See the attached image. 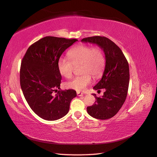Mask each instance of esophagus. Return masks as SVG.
Wrapping results in <instances>:
<instances>
[{
	"label": "esophagus",
	"mask_w": 157,
	"mask_h": 157,
	"mask_svg": "<svg viewBox=\"0 0 157 157\" xmlns=\"http://www.w3.org/2000/svg\"><path fill=\"white\" fill-rule=\"evenodd\" d=\"M77 94L78 96H83V93L80 92H77Z\"/></svg>",
	"instance_id": "esophagus-1"
}]
</instances>
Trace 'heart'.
Instances as JSON below:
<instances>
[{
    "label": "heart",
    "instance_id": "obj_1",
    "mask_svg": "<svg viewBox=\"0 0 157 157\" xmlns=\"http://www.w3.org/2000/svg\"><path fill=\"white\" fill-rule=\"evenodd\" d=\"M71 61L61 58L58 67L61 75L67 78L72 77L75 67L81 65L82 76L76 77L66 84L67 88L82 91L92 82V77L97 78L102 75L105 66V58L99 47L80 45L68 52Z\"/></svg>",
    "mask_w": 157,
    "mask_h": 157
}]
</instances>
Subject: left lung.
Segmentation results:
<instances>
[{
  "mask_svg": "<svg viewBox=\"0 0 157 157\" xmlns=\"http://www.w3.org/2000/svg\"><path fill=\"white\" fill-rule=\"evenodd\" d=\"M81 41L96 44L105 53V70L101 79L93 88L98 91L103 88L105 92L99 98L92 94L96 101L87 107V112L97 119H109L116 115L126 100L130 80L128 61L119 47L105 36H90Z\"/></svg>",
  "mask_w": 157,
  "mask_h": 157,
  "instance_id": "left-lung-1",
  "label": "left lung"
}]
</instances>
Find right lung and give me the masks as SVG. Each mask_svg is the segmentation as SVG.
Segmentation results:
<instances>
[{
  "label": "right lung",
  "instance_id": "right-lung-1",
  "mask_svg": "<svg viewBox=\"0 0 157 157\" xmlns=\"http://www.w3.org/2000/svg\"><path fill=\"white\" fill-rule=\"evenodd\" d=\"M77 40L45 36L31 44L22 59L23 94L32 110L44 120L56 121L67 115L71 100L77 96L74 90L58 91L61 80L58 63L63 52Z\"/></svg>",
  "mask_w": 157,
  "mask_h": 157
}]
</instances>
